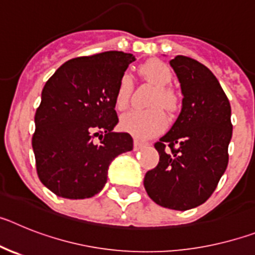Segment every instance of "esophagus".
I'll return each instance as SVG.
<instances>
[{
    "mask_svg": "<svg viewBox=\"0 0 255 255\" xmlns=\"http://www.w3.org/2000/svg\"><path fill=\"white\" fill-rule=\"evenodd\" d=\"M147 145V143H143V141H139V140H134V150H139L141 148H144Z\"/></svg>",
    "mask_w": 255,
    "mask_h": 255,
    "instance_id": "obj_1",
    "label": "esophagus"
}]
</instances>
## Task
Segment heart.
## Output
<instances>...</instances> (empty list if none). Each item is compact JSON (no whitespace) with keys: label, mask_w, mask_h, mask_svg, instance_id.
Wrapping results in <instances>:
<instances>
[{"label":"heart","mask_w":255,"mask_h":255,"mask_svg":"<svg viewBox=\"0 0 255 255\" xmlns=\"http://www.w3.org/2000/svg\"><path fill=\"white\" fill-rule=\"evenodd\" d=\"M139 74L144 80L154 85V92L149 100L148 110H132L124 115L120 120V128L124 131L134 135L135 138L148 139L163 131L167 125V117L161 107L166 111H175L179 98L168 84L172 80L170 67L159 60H150L139 66ZM132 92V79L129 74H124L119 80L114 97L116 110L124 111L129 106Z\"/></svg>","instance_id":"obj_1"}]
</instances>
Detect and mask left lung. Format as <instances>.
<instances>
[{"label": "left lung", "instance_id": "1", "mask_svg": "<svg viewBox=\"0 0 255 255\" xmlns=\"http://www.w3.org/2000/svg\"><path fill=\"white\" fill-rule=\"evenodd\" d=\"M170 65L181 85V112L154 144L159 162L145 173L144 188L158 206L186 211L211 197L226 170L231 106L217 78L203 64L176 56Z\"/></svg>", "mask_w": 255, "mask_h": 255}]
</instances>
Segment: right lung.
<instances>
[{
  "label": "right lung",
  "instance_id": "obj_1",
  "mask_svg": "<svg viewBox=\"0 0 255 255\" xmlns=\"http://www.w3.org/2000/svg\"><path fill=\"white\" fill-rule=\"evenodd\" d=\"M132 61L135 56L119 51L76 57L47 80L31 145L38 177L58 197L98 194L112 159L132 149L131 135L112 131L119 123L115 92Z\"/></svg>",
  "mask_w": 255,
  "mask_h": 255
}]
</instances>
